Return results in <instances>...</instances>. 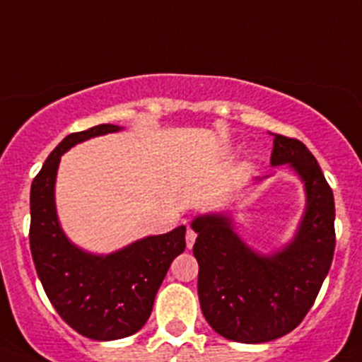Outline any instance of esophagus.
<instances>
[{
	"mask_svg": "<svg viewBox=\"0 0 362 362\" xmlns=\"http://www.w3.org/2000/svg\"><path fill=\"white\" fill-rule=\"evenodd\" d=\"M196 231L192 228H187V231H185V243H187V247L189 249H191L192 245H194V242H196Z\"/></svg>",
	"mask_w": 362,
	"mask_h": 362,
	"instance_id": "obj_1",
	"label": "esophagus"
}]
</instances>
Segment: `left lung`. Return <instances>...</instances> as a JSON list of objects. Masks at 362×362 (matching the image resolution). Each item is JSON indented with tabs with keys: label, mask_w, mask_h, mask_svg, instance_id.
Returning <instances> with one entry per match:
<instances>
[{
	"label": "left lung",
	"mask_w": 362,
	"mask_h": 362,
	"mask_svg": "<svg viewBox=\"0 0 362 362\" xmlns=\"http://www.w3.org/2000/svg\"><path fill=\"white\" fill-rule=\"evenodd\" d=\"M272 164H289L306 191V210L294 240L275 254H257L224 215H202L198 294L211 329L240 343H264L291 333L312 308L334 254V198L312 152L296 138L275 134Z\"/></svg>",
	"instance_id": "1"
}]
</instances>
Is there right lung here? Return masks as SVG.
<instances>
[{
    "label": "right lung",
    "instance_id": "obj_1",
    "mask_svg": "<svg viewBox=\"0 0 362 362\" xmlns=\"http://www.w3.org/2000/svg\"><path fill=\"white\" fill-rule=\"evenodd\" d=\"M119 129L100 124L68 134L43 163L29 198V245L47 298L69 327L98 341L131 337L144 327L171 261L185 249V226L108 255L80 250L61 229L54 202L61 156L80 141Z\"/></svg>",
    "mask_w": 362,
    "mask_h": 362
}]
</instances>
